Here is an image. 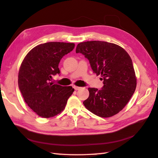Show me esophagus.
Wrapping results in <instances>:
<instances>
[{
	"mask_svg": "<svg viewBox=\"0 0 158 158\" xmlns=\"http://www.w3.org/2000/svg\"><path fill=\"white\" fill-rule=\"evenodd\" d=\"M73 88H74V89H75V90H79V89H80L81 88V87H78V86H75V85H74V86H73Z\"/></svg>",
	"mask_w": 158,
	"mask_h": 158,
	"instance_id": "obj_1",
	"label": "esophagus"
}]
</instances>
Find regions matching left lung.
<instances>
[{
	"instance_id": "obj_1",
	"label": "left lung",
	"mask_w": 158,
	"mask_h": 158,
	"mask_svg": "<svg viewBox=\"0 0 158 158\" xmlns=\"http://www.w3.org/2000/svg\"><path fill=\"white\" fill-rule=\"evenodd\" d=\"M76 53H81L89 61L91 69L101 75V90L88 88L89 96L83 104L88 110L102 118L118 114L133 96L137 86L133 62L122 47L113 43L87 41L78 44Z\"/></svg>"
}]
</instances>
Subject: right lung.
<instances>
[{"mask_svg":"<svg viewBox=\"0 0 158 158\" xmlns=\"http://www.w3.org/2000/svg\"><path fill=\"white\" fill-rule=\"evenodd\" d=\"M74 43L51 42L32 48L22 61L18 85L29 108L42 118H51L63 111L74 89L52 81L59 74L58 64L65 54L72 51Z\"/></svg>","mask_w":158,"mask_h":158,"instance_id":"right-lung-1","label":"right lung"}]
</instances>
